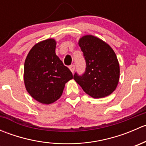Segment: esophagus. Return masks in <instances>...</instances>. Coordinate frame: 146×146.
I'll list each match as a JSON object with an SVG mask.
<instances>
[{"mask_svg": "<svg viewBox=\"0 0 146 146\" xmlns=\"http://www.w3.org/2000/svg\"><path fill=\"white\" fill-rule=\"evenodd\" d=\"M69 69L70 70V71L72 72V73H73L75 70V66L74 65H70V66H69Z\"/></svg>", "mask_w": 146, "mask_h": 146, "instance_id": "1", "label": "esophagus"}]
</instances>
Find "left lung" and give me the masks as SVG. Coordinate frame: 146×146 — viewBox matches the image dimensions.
I'll return each instance as SVG.
<instances>
[{
	"mask_svg": "<svg viewBox=\"0 0 146 146\" xmlns=\"http://www.w3.org/2000/svg\"><path fill=\"white\" fill-rule=\"evenodd\" d=\"M86 62L82 76L73 79L84 92L93 98L108 96L115 90L119 80L118 59L110 45L92 35H85L78 42Z\"/></svg>",
	"mask_w": 146,
	"mask_h": 146,
	"instance_id": "obj_1",
	"label": "left lung"
}]
</instances>
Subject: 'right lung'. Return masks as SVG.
<instances>
[{
    "label": "right lung",
    "mask_w": 146,
    "mask_h": 146,
    "mask_svg": "<svg viewBox=\"0 0 146 146\" xmlns=\"http://www.w3.org/2000/svg\"><path fill=\"white\" fill-rule=\"evenodd\" d=\"M56 42L48 39L36 44L25 61L24 82L28 93L39 102L49 104L61 98L73 74L56 55Z\"/></svg>",
    "instance_id": "add662e5"
}]
</instances>
